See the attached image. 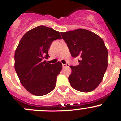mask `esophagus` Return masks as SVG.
Wrapping results in <instances>:
<instances>
[{
    "label": "esophagus",
    "instance_id": "esophagus-1",
    "mask_svg": "<svg viewBox=\"0 0 121 121\" xmlns=\"http://www.w3.org/2000/svg\"><path fill=\"white\" fill-rule=\"evenodd\" d=\"M62 67L63 68H65V67H66V66H69V64H62Z\"/></svg>",
    "mask_w": 121,
    "mask_h": 121
}]
</instances>
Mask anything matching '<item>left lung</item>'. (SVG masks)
I'll list each match as a JSON object with an SVG mask.
<instances>
[{"label":"left lung","mask_w":121,"mask_h":121,"mask_svg":"<svg viewBox=\"0 0 121 121\" xmlns=\"http://www.w3.org/2000/svg\"><path fill=\"white\" fill-rule=\"evenodd\" d=\"M73 57H78L79 65L70 66L68 80L77 91L87 93L99 85L108 67V49L103 40L92 32L79 28L61 32Z\"/></svg>","instance_id":"1"}]
</instances>
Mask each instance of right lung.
Here are the masks:
<instances>
[{
	"label": "right lung",
	"instance_id": "obj_1",
	"mask_svg": "<svg viewBox=\"0 0 121 121\" xmlns=\"http://www.w3.org/2000/svg\"><path fill=\"white\" fill-rule=\"evenodd\" d=\"M61 39L60 32L40 26L24 35L15 53V69L22 85L34 95L42 96L55 89L62 64L48 63V50L54 40Z\"/></svg>",
	"mask_w": 121,
	"mask_h": 121
}]
</instances>
